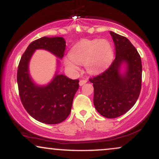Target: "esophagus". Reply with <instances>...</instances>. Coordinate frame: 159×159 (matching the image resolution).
I'll list each match as a JSON object with an SVG mask.
<instances>
[{"label":"esophagus","mask_w":159,"mask_h":159,"mask_svg":"<svg viewBox=\"0 0 159 159\" xmlns=\"http://www.w3.org/2000/svg\"><path fill=\"white\" fill-rule=\"evenodd\" d=\"M87 80H81V81H80V82H79V84H80V86H82V85H84V84H86L87 83Z\"/></svg>","instance_id":"1"}]
</instances>
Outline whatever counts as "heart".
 I'll use <instances>...</instances> for the list:
<instances>
[{"label": "heart", "mask_w": 159, "mask_h": 159, "mask_svg": "<svg viewBox=\"0 0 159 159\" xmlns=\"http://www.w3.org/2000/svg\"><path fill=\"white\" fill-rule=\"evenodd\" d=\"M114 57L112 45L107 39H84L71 49L65 65L72 71L78 70V64L84 65L90 74H96L111 64Z\"/></svg>", "instance_id": "1"}]
</instances>
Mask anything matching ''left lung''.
<instances>
[{"instance_id":"8db88e82","label":"left lung","mask_w":159,"mask_h":159,"mask_svg":"<svg viewBox=\"0 0 159 159\" xmlns=\"http://www.w3.org/2000/svg\"><path fill=\"white\" fill-rule=\"evenodd\" d=\"M116 57L103 73L90 78L94 87L93 103L96 111L106 118H116L130 110L141 89V58L126 37L111 31ZM127 66L121 74V66Z\"/></svg>"}]
</instances>
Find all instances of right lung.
Instances as JSON below:
<instances>
[{
    "instance_id": "1",
    "label": "right lung",
    "mask_w": 159,
    "mask_h": 159,
    "mask_svg": "<svg viewBox=\"0 0 159 159\" xmlns=\"http://www.w3.org/2000/svg\"><path fill=\"white\" fill-rule=\"evenodd\" d=\"M65 48L66 42L63 37L44 36L32 42L20 60L17 72L20 99L27 112L41 123L58 124L68 117L75 94L79 87V80L58 75L57 71L50 83L45 86L37 85L29 73V62L37 49L48 51L62 59Z\"/></svg>"
}]
</instances>
